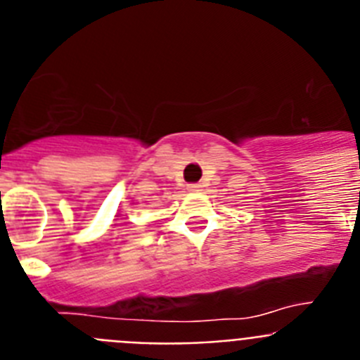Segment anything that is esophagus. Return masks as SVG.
I'll list each match as a JSON object with an SVG mask.
<instances>
[{"label":"esophagus","mask_w":360,"mask_h":360,"mask_svg":"<svg viewBox=\"0 0 360 360\" xmlns=\"http://www.w3.org/2000/svg\"><path fill=\"white\" fill-rule=\"evenodd\" d=\"M187 191H191V193H198V191H202V186H200V184H189V186H187Z\"/></svg>","instance_id":"esophagus-1"}]
</instances>
